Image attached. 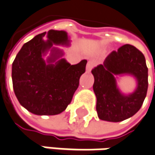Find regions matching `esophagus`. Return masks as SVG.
Returning a JSON list of instances; mask_svg holds the SVG:
<instances>
[{
  "instance_id": "esophagus-1",
  "label": "esophagus",
  "mask_w": 155,
  "mask_h": 155,
  "mask_svg": "<svg viewBox=\"0 0 155 155\" xmlns=\"http://www.w3.org/2000/svg\"><path fill=\"white\" fill-rule=\"evenodd\" d=\"M96 65V61L93 60V59L88 60V61H87V64L86 70L87 71V72H90V71L92 70V68H93Z\"/></svg>"
}]
</instances>
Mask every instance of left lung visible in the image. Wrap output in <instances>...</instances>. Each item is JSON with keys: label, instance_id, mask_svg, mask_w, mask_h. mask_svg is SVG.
<instances>
[{"label": "left lung", "instance_id": "8db88e82", "mask_svg": "<svg viewBox=\"0 0 155 155\" xmlns=\"http://www.w3.org/2000/svg\"><path fill=\"white\" fill-rule=\"evenodd\" d=\"M95 81L93 89L96 96L98 117L109 122H120L137 113L147 96L148 69L145 56L131 45H124L113 51L91 71ZM131 75L135 78L137 86L128 95L123 94L117 87L116 77Z\"/></svg>", "mask_w": 155, "mask_h": 155}]
</instances>
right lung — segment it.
<instances>
[{"instance_id":"1","label":"right lung","mask_w":155,"mask_h":155,"mask_svg":"<svg viewBox=\"0 0 155 155\" xmlns=\"http://www.w3.org/2000/svg\"><path fill=\"white\" fill-rule=\"evenodd\" d=\"M69 45L65 31L51 30L25 43L17 53L12 64L13 88L20 104L30 112L58 115L71 103L87 60L71 65L63 59V51L55 45ZM48 51L50 56L45 60Z\"/></svg>"}]
</instances>
